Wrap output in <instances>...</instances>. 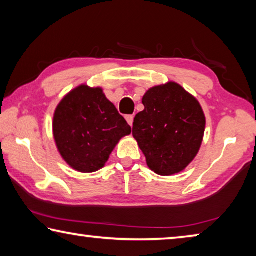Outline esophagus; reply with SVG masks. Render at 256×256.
I'll use <instances>...</instances> for the list:
<instances>
[{
	"label": "esophagus",
	"mask_w": 256,
	"mask_h": 256,
	"mask_svg": "<svg viewBox=\"0 0 256 256\" xmlns=\"http://www.w3.org/2000/svg\"><path fill=\"white\" fill-rule=\"evenodd\" d=\"M125 120H128V125L130 126H133V120H134V116L133 115H126L125 116Z\"/></svg>",
	"instance_id": "34e87169"
}]
</instances>
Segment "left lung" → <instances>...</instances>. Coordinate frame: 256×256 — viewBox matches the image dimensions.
<instances>
[{
    "label": "left lung",
    "mask_w": 256,
    "mask_h": 256,
    "mask_svg": "<svg viewBox=\"0 0 256 256\" xmlns=\"http://www.w3.org/2000/svg\"><path fill=\"white\" fill-rule=\"evenodd\" d=\"M144 110L136 114L132 134L156 174L174 175L196 158L203 140L206 116L200 104L175 82L149 89Z\"/></svg>",
    "instance_id": "obj_1"
}]
</instances>
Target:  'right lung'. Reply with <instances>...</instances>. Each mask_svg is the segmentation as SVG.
Listing matches in <instances>:
<instances>
[{
    "instance_id": "right-lung-1",
    "label": "right lung",
    "mask_w": 256,
    "mask_h": 256,
    "mask_svg": "<svg viewBox=\"0 0 256 256\" xmlns=\"http://www.w3.org/2000/svg\"><path fill=\"white\" fill-rule=\"evenodd\" d=\"M53 133L60 156L73 170L92 172L105 166L118 142L131 133V126L102 89L82 84L58 104Z\"/></svg>"
}]
</instances>
